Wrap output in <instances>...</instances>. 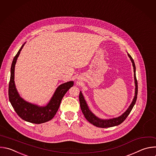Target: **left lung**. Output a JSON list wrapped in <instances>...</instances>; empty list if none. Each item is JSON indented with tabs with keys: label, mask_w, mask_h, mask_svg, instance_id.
I'll return each instance as SVG.
<instances>
[{
	"label": "left lung",
	"mask_w": 156,
	"mask_h": 156,
	"mask_svg": "<svg viewBox=\"0 0 156 156\" xmlns=\"http://www.w3.org/2000/svg\"><path fill=\"white\" fill-rule=\"evenodd\" d=\"M128 56L130 58L132 65L133 67V72H134V80H135V96L133 99V101L128 109L120 116L113 119H101L95 116L91 111L89 110L87 103L86 100H84V96L83 95V94L81 91H80V95H79V99H80V107L81 109V111L86 118V119L92 124L94 126L98 127H101V128H108V127H114L118 126L121 124L127 118V117L129 116L130 114V112L132 111L134 105L135 104V102L137 98V94H138V83H137V80L136 78V74H135V65L134 63V61L131 57V56L128 53Z\"/></svg>",
	"instance_id": "left-lung-1"
}]
</instances>
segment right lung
Returning <instances> with one entry per match:
<instances>
[{
	"mask_svg": "<svg viewBox=\"0 0 156 156\" xmlns=\"http://www.w3.org/2000/svg\"><path fill=\"white\" fill-rule=\"evenodd\" d=\"M25 43L22 45L12 62L9 87V100L15 111L21 119L34 124H41L53 118L59 108L63 97L69 89L73 86V81H71L61 84L56 89L53 97L46 106L40 107L25 101L18 94L14 81L15 64Z\"/></svg>",
	"mask_w": 156,
	"mask_h": 156,
	"instance_id": "1",
	"label": "right lung"
}]
</instances>
